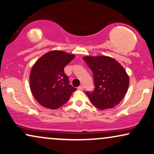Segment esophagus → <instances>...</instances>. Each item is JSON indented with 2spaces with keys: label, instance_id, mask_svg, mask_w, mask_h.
<instances>
[{
  "label": "esophagus",
  "instance_id": "esophagus-1",
  "mask_svg": "<svg viewBox=\"0 0 154 154\" xmlns=\"http://www.w3.org/2000/svg\"><path fill=\"white\" fill-rule=\"evenodd\" d=\"M79 88V90H81V91H83V89H84V87L83 86V85H80V86L78 88Z\"/></svg>",
  "mask_w": 154,
  "mask_h": 154
}]
</instances>
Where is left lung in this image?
I'll use <instances>...</instances> for the list:
<instances>
[{"label": "left lung", "instance_id": "1", "mask_svg": "<svg viewBox=\"0 0 154 154\" xmlns=\"http://www.w3.org/2000/svg\"><path fill=\"white\" fill-rule=\"evenodd\" d=\"M83 59L93 71L95 89L86 92L97 108H112L123 99L129 84L125 69L116 60L106 56L84 57Z\"/></svg>", "mask_w": 154, "mask_h": 154}]
</instances>
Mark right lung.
<instances>
[{
    "label": "right lung",
    "instance_id": "1",
    "mask_svg": "<svg viewBox=\"0 0 154 154\" xmlns=\"http://www.w3.org/2000/svg\"><path fill=\"white\" fill-rule=\"evenodd\" d=\"M74 54L51 51L44 54L32 68L29 76L31 91L43 107L55 109L69 100L76 88L69 84L64 67L74 59Z\"/></svg>",
    "mask_w": 154,
    "mask_h": 154
}]
</instances>
